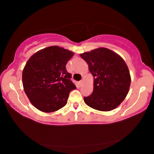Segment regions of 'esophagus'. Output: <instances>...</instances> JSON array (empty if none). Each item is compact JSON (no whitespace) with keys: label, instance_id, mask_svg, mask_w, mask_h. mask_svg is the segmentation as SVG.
<instances>
[{"label":"esophagus","instance_id":"obj_1","mask_svg":"<svg viewBox=\"0 0 154 154\" xmlns=\"http://www.w3.org/2000/svg\"><path fill=\"white\" fill-rule=\"evenodd\" d=\"M82 85H83V81L81 80L80 82H79V85L81 87V86H82Z\"/></svg>","mask_w":154,"mask_h":154}]
</instances>
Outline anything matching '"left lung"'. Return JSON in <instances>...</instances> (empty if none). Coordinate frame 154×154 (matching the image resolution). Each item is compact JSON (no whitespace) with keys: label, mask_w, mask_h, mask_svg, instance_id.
Listing matches in <instances>:
<instances>
[{"label":"left lung","mask_w":154,"mask_h":154,"mask_svg":"<svg viewBox=\"0 0 154 154\" xmlns=\"http://www.w3.org/2000/svg\"><path fill=\"white\" fill-rule=\"evenodd\" d=\"M93 75L92 94L84 97L90 107L109 111L122 103L129 91L131 78L126 62L116 52L105 48L81 54Z\"/></svg>","instance_id":"left-lung-1"}]
</instances>
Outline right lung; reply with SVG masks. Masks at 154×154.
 <instances>
[{
	"mask_svg": "<svg viewBox=\"0 0 154 154\" xmlns=\"http://www.w3.org/2000/svg\"><path fill=\"white\" fill-rule=\"evenodd\" d=\"M73 52L50 46L36 52L26 64L22 83L26 94L38 110L51 113L66 105L69 93L76 89L66 65Z\"/></svg>",
	"mask_w": 154,
	"mask_h": 154,
	"instance_id": "add662e5",
	"label": "right lung"
}]
</instances>
